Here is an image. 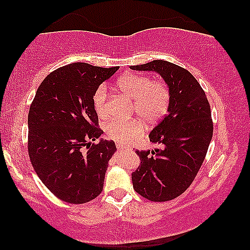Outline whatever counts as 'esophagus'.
Returning <instances> with one entry per match:
<instances>
[{
	"label": "esophagus",
	"instance_id": "34e87169",
	"mask_svg": "<svg viewBox=\"0 0 250 250\" xmlns=\"http://www.w3.org/2000/svg\"><path fill=\"white\" fill-rule=\"evenodd\" d=\"M117 149L119 151H127L128 150L127 147H125V146H123L121 144H117Z\"/></svg>",
	"mask_w": 250,
	"mask_h": 250
}]
</instances>
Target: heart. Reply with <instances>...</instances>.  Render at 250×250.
<instances>
[{"instance_id":"b5f03b06","label":"heart","mask_w":250,"mask_h":250,"mask_svg":"<svg viewBox=\"0 0 250 250\" xmlns=\"http://www.w3.org/2000/svg\"><path fill=\"white\" fill-rule=\"evenodd\" d=\"M118 88L134 100L135 112L149 123L157 122L167 113L170 104V89L163 80H150L147 76L131 73L123 76ZM108 88L97 87L93 95V105L101 118L108 116ZM144 133V125L138 119H112L105 126L106 137L118 144H131Z\"/></svg>"}]
</instances>
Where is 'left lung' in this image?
I'll return each instance as SVG.
<instances>
[{"mask_svg":"<svg viewBox=\"0 0 250 250\" xmlns=\"http://www.w3.org/2000/svg\"><path fill=\"white\" fill-rule=\"evenodd\" d=\"M131 69L155 71L170 89L167 113L149 134L161 148L135 151L141 163L132 173L135 192L165 202L188 188L203 163L213 131L210 104L193 74L176 64L155 60Z\"/></svg>","mask_w":250,"mask_h":250,"instance_id":"left-lung-1","label":"left lung"}]
</instances>
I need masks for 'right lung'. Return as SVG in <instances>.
Listing matches in <instances>:
<instances>
[{
	"label": "right lung",
	"mask_w": 250,
	"mask_h": 250,
	"mask_svg": "<svg viewBox=\"0 0 250 250\" xmlns=\"http://www.w3.org/2000/svg\"><path fill=\"white\" fill-rule=\"evenodd\" d=\"M119 69L72 63L44 78L28 112V155L44 186L67 203L89 202L101 194L116 151L103 131L93 95Z\"/></svg>",
	"instance_id": "right-lung-1"
}]
</instances>
